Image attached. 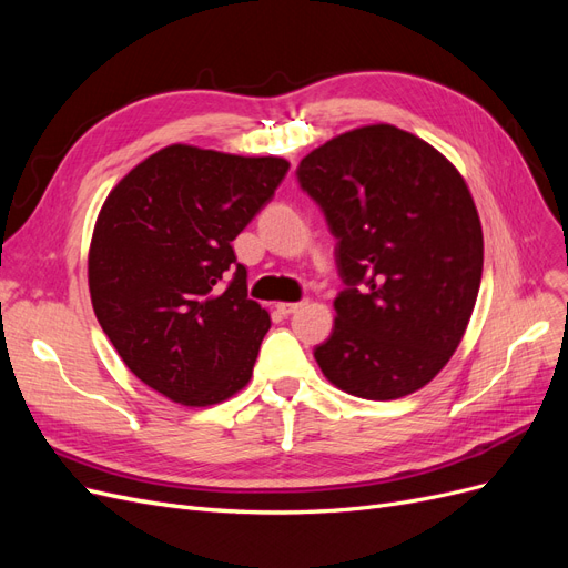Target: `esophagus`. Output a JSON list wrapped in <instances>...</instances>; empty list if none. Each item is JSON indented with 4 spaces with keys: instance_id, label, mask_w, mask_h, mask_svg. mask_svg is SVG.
Listing matches in <instances>:
<instances>
[{
    "instance_id": "34e87169",
    "label": "esophagus",
    "mask_w": 568,
    "mask_h": 568,
    "mask_svg": "<svg viewBox=\"0 0 568 568\" xmlns=\"http://www.w3.org/2000/svg\"><path fill=\"white\" fill-rule=\"evenodd\" d=\"M301 307H303V303H277V311L282 313V315H294V313H298L301 311Z\"/></svg>"
}]
</instances>
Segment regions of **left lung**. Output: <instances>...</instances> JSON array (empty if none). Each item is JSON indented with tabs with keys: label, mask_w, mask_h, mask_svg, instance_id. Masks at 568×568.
Listing matches in <instances>:
<instances>
[{
	"label": "left lung",
	"mask_w": 568,
	"mask_h": 568,
	"mask_svg": "<svg viewBox=\"0 0 568 568\" xmlns=\"http://www.w3.org/2000/svg\"><path fill=\"white\" fill-rule=\"evenodd\" d=\"M336 239L346 284L332 336L315 348L326 379L367 400L415 393L467 329L484 270V232L455 165L419 136L367 125L296 168Z\"/></svg>",
	"instance_id": "left-lung-1"
}]
</instances>
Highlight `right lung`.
<instances>
[{
    "instance_id": "obj_1",
    "label": "right lung",
    "mask_w": 568,
    "mask_h": 568,
    "mask_svg": "<svg viewBox=\"0 0 568 568\" xmlns=\"http://www.w3.org/2000/svg\"><path fill=\"white\" fill-rule=\"evenodd\" d=\"M284 159L173 144L118 182L90 248V294L128 369L182 405L251 379L270 315L246 294L234 239L272 201Z\"/></svg>"
}]
</instances>
